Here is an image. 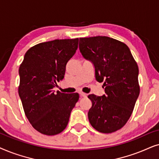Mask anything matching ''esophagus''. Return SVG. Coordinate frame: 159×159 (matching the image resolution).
Returning <instances> with one entry per match:
<instances>
[{"mask_svg":"<svg viewBox=\"0 0 159 159\" xmlns=\"http://www.w3.org/2000/svg\"><path fill=\"white\" fill-rule=\"evenodd\" d=\"M80 96H81V97H86V96H87V94H85V93H83V92H80Z\"/></svg>","mask_w":159,"mask_h":159,"instance_id":"esophagus-1","label":"esophagus"}]
</instances>
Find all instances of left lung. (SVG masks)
Segmentation results:
<instances>
[{"label":"left lung","mask_w":159,"mask_h":159,"mask_svg":"<svg viewBox=\"0 0 159 159\" xmlns=\"http://www.w3.org/2000/svg\"><path fill=\"white\" fill-rule=\"evenodd\" d=\"M79 49L94 65L97 81L105 86L102 96H88L92 103L89 120L99 132H116L128 121L139 97L137 62L125 43L107 36L81 38Z\"/></svg>","instance_id":"1"}]
</instances>
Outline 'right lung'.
Listing matches in <instances>:
<instances>
[{
  "label": "right lung",
  "instance_id": "right-lung-1",
  "mask_svg": "<svg viewBox=\"0 0 159 159\" xmlns=\"http://www.w3.org/2000/svg\"><path fill=\"white\" fill-rule=\"evenodd\" d=\"M78 44V39H57L37 44L25 53L19 69V95L27 119L41 134L62 132L79 99L78 93L53 90L64 78L66 65Z\"/></svg>",
  "mask_w": 159,
  "mask_h": 159
}]
</instances>
